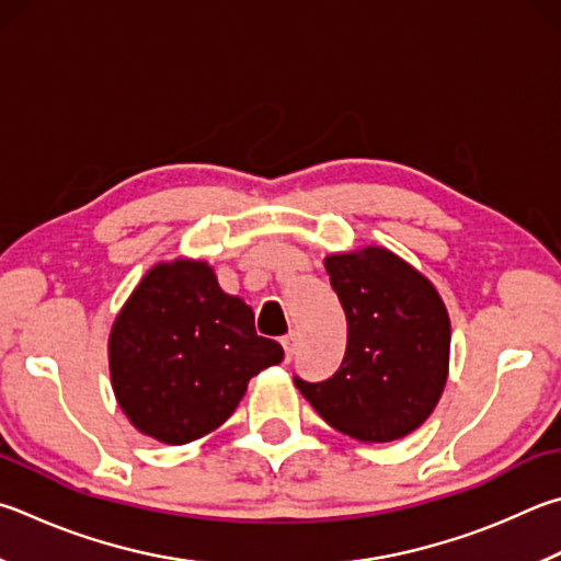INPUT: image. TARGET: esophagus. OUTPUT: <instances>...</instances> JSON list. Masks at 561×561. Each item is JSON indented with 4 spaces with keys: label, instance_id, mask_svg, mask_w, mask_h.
I'll return each mask as SVG.
<instances>
[{
    "label": "esophagus",
    "instance_id": "34e87169",
    "mask_svg": "<svg viewBox=\"0 0 561 561\" xmlns=\"http://www.w3.org/2000/svg\"><path fill=\"white\" fill-rule=\"evenodd\" d=\"M282 345H284V355H287V360H291L294 351H297V333H287V335H284Z\"/></svg>",
    "mask_w": 561,
    "mask_h": 561
}]
</instances>
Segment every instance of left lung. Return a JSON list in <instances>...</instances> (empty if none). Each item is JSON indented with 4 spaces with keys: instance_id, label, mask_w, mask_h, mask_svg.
Segmentation results:
<instances>
[{
    "instance_id": "left-lung-1",
    "label": "left lung",
    "mask_w": 561,
    "mask_h": 561,
    "mask_svg": "<svg viewBox=\"0 0 561 561\" xmlns=\"http://www.w3.org/2000/svg\"><path fill=\"white\" fill-rule=\"evenodd\" d=\"M348 321L339 373L294 378L333 430L365 444L394 442L426 422L449 375L451 323L434 284L385 248L325 257Z\"/></svg>"
}]
</instances>
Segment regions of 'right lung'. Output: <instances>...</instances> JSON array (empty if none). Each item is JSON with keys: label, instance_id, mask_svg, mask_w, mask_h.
<instances>
[{"label": "right lung", "instance_id": "add662e5", "mask_svg": "<svg viewBox=\"0 0 561 561\" xmlns=\"http://www.w3.org/2000/svg\"><path fill=\"white\" fill-rule=\"evenodd\" d=\"M110 378L127 420L171 446L201 439L236 412L248 382L277 365V341L254 331V313L220 289L206 262L151 267L110 333Z\"/></svg>", "mask_w": 561, "mask_h": 561}]
</instances>
